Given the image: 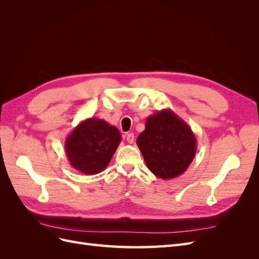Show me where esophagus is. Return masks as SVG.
<instances>
[{"instance_id": "34e87169", "label": "esophagus", "mask_w": 259, "mask_h": 259, "mask_svg": "<svg viewBox=\"0 0 259 259\" xmlns=\"http://www.w3.org/2000/svg\"><path fill=\"white\" fill-rule=\"evenodd\" d=\"M126 140H127L128 144H133V143H134V140H135L134 134H133V133H128V134L126 135Z\"/></svg>"}]
</instances>
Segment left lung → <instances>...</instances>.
<instances>
[{
	"instance_id": "obj_1",
	"label": "left lung",
	"mask_w": 259,
	"mask_h": 259,
	"mask_svg": "<svg viewBox=\"0 0 259 259\" xmlns=\"http://www.w3.org/2000/svg\"><path fill=\"white\" fill-rule=\"evenodd\" d=\"M136 143L148 168L162 179L184 174L197 152L192 130L169 109L148 116Z\"/></svg>"
}]
</instances>
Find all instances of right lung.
Instances as JSON below:
<instances>
[{"label":"right lung","mask_w":259,"mask_h":259,"mask_svg":"<svg viewBox=\"0 0 259 259\" xmlns=\"http://www.w3.org/2000/svg\"><path fill=\"white\" fill-rule=\"evenodd\" d=\"M121 134L105 120L90 117L70 133L65 150L71 166L86 175L103 171L121 143Z\"/></svg>","instance_id":"obj_1"}]
</instances>
